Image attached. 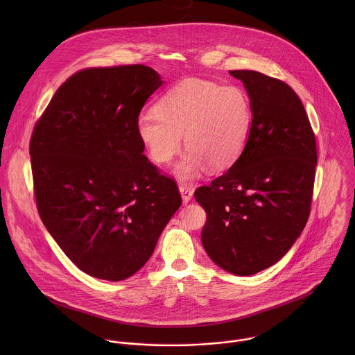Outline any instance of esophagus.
Returning <instances> with one entry per match:
<instances>
[{
  "label": "esophagus",
  "instance_id": "1",
  "mask_svg": "<svg viewBox=\"0 0 355 355\" xmlns=\"http://www.w3.org/2000/svg\"><path fill=\"white\" fill-rule=\"evenodd\" d=\"M179 191H180V194H182L183 202L189 203L191 201V198H193V189H191V187H189V186H186V184H180V186H179Z\"/></svg>",
  "mask_w": 355,
  "mask_h": 355
}]
</instances>
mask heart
Listing matches in <instances>:
<instances>
[{
    "mask_svg": "<svg viewBox=\"0 0 355 355\" xmlns=\"http://www.w3.org/2000/svg\"><path fill=\"white\" fill-rule=\"evenodd\" d=\"M252 117L250 98L242 87L186 79L161 96L154 112L138 117L137 134L157 164H166L180 152L184 134L189 150L173 173L190 182L207 165L218 172L239 159L249 139Z\"/></svg>",
    "mask_w": 355,
    "mask_h": 355,
    "instance_id": "heart-1",
    "label": "heart"
}]
</instances>
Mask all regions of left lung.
<instances>
[{
	"label": "left lung",
	"mask_w": 355,
	"mask_h": 355,
	"mask_svg": "<svg viewBox=\"0 0 355 355\" xmlns=\"http://www.w3.org/2000/svg\"><path fill=\"white\" fill-rule=\"evenodd\" d=\"M252 103V127L239 159L196 191L206 211L203 249L221 269L250 276L287 253L310 213L315 138L304 105L284 82L257 71H230Z\"/></svg>",
	"instance_id": "left-lung-1"
}]
</instances>
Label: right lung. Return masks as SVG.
<instances>
[{"label":"right lung","instance_id":"right-lung-1","mask_svg":"<svg viewBox=\"0 0 355 355\" xmlns=\"http://www.w3.org/2000/svg\"><path fill=\"white\" fill-rule=\"evenodd\" d=\"M161 76L146 65L89 68L53 96L30 142L42 223L85 273H137L182 205L176 183L144 154L138 116Z\"/></svg>","mask_w":355,"mask_h":355}]
</instances>
